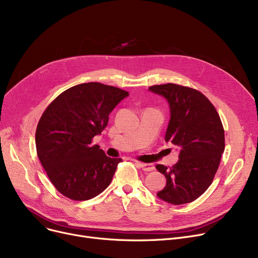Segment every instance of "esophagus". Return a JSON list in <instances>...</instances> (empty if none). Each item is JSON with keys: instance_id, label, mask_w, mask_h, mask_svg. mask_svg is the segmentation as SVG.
<instances>
[{"instance_id": "1", "label": "esophagus", "mask_w": 258, "mask_h": 258, "mask_svg": "<svg viewBox=\"0 0 258 258\" xmlns=\"http://www.w3.org/2000/svg\"><path fill=\"white\" fill-rule=\"evenodd\" d=\"M137 165L140 166L144 171H153L154 170V165L153 164H146V163L137 162Z\"/></svg>"}]
</instances>
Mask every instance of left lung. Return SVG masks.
<instances>
[{"label":"left lung","mask_w":258,"mask_h":258,"mask_svg":"<svg viewBox=\"0 0 258 258\" xmlns=\"http://www.w3.org/2000/svg\"><path fill=\"white\" fill-rule=\"evenodd\" d=\"M169 103L170 121L165 141L179 148L172 167L156 165L167 183L157 193L172 204H188L205 193L212 183L225 150V130L215 107L199 90L172 83L150 86Z\"/></svg>","instance_id":"obj_1"}]
</instances>
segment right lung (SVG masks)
I'll list each match as a JSON object with an SVG mask.
<instances>
[{
    "label": "right lung",
    "mask_w": 258,
    "mask_h": 258,
    "mask_svg": "<svg viewBox=\"0 0 258 258\" xmlns=\"http://www.w3.org/2000/svg\"><path fill=\"white\" fill-rule=\"evenodd\" d=\"M129 92L97 82L76 85L49 104L35 131L40 162L55 189L73 201H88L112 180L121 158L92 145L109 114Z\"/></svg>",
    "instance_id": "1"
}]
</instances>
